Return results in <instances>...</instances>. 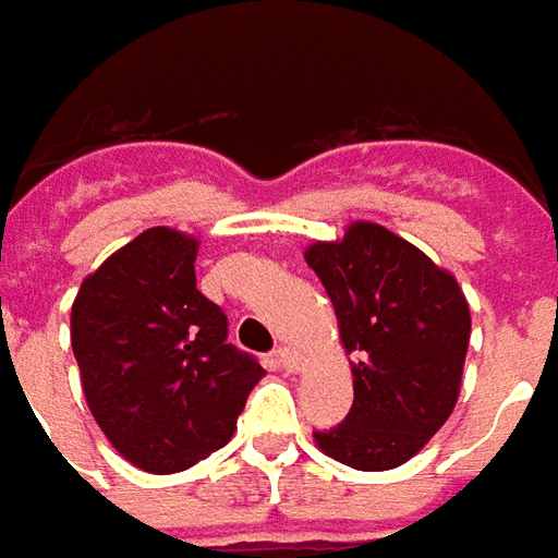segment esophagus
<instances>
[{
	"label": "esophagus",
	"instance_id": "34e87169",
	"mask_svg": "<svg viewBox=\"0 0 558 558\" xmlns=\"http://www.w3.org/2000/svg\"><path fill=\"white\" fill-rule=\"evenodd\" d=\"M276 361L282 363L288 373H298L300 366H303V357H300V351H294L291 345H279V349H276Z\"/></svg>",
	"mask_w": 558,
	"mask_h": 558
}]
</instances>
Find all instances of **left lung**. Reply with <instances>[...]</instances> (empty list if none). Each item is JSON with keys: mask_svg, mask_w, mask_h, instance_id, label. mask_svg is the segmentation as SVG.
<instances>
[{"mask_svg": "<svg viewBox=\"0 0 558 558\" xmlns=\"http://www.w3.org/2000/svg\"><path fill=\"white\" fill-rule=\"evenodd\" d=\"M351 354L354 405L318 429V448L342 465L385 472L412 460L448 421L469 349V303L457 279L409 240L373 222L306 248Z\"/></svg>", "mask_w": 558, "mask_h": 558, "instance_id": "obj_1", "label": "left lung"}]
</instances>
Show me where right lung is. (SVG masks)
<instances>
[{"instance_id":"right-lung-1","label":"right lung","mask_w":558,"mask_h":558,"mask_svg":"<svg viewBox=\"0 0 558 558\" xmlns=\"http://www.w3.org/2000/svg\"><path fill=\"white\" fill-rule=\"evenodd\" d=\"M197 243L149 228L83 279L71 349L89 412L122 457L171 475L234 436L258 357L228 342V315L197 291Z\"/></svg>"}]
</instances>
